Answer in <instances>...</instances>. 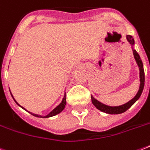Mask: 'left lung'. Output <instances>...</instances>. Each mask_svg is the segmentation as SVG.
Returning <instances> with one entry per match:
<instances>
[{
	"label": "left lung",
	"instance_id": "8db88e82",
	"mask_svg": "<svg viewBox=\"0 0 150 150\" xmlns=\"http://www.w3.org/2000/svg\"><path fill=\"white\" fill-rule=\"evenodd\" d=\"M127 40L129 42L130 44L133 45L134 44V39L132 38V36H127ZM133 54H134V57H135V59L136 62H137L138 65L139 67V71H140V86L139 89L138 91V93L136 94V96L131 100L129 102H128L127 103L124 105H121V106H118V107H110V106H107V105L103 104L102 103L99 102L98 100H96V99H94L93 96H91L92 99V103L95 106V107L97 108L98 110H101V111L104 112V113H107V114H121V113H124L127 110H128L132 106L134 103H135L139 98L141 96L142 91H143V88H144L145 85V73H144V69H143V64H142V60L140 59V57L139 55L137 52L135 51V50H133Z\"/></svg>",
	"mask_w": 150,
	"mask_h": 150
}]
</instances>
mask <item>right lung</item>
I'll list each match as a JSON object with an SVG mask.
<instances>
[{"instance_id":"right-lung-1","label":"right lung","mask_w":150,"mask_h":150,"mask_svg":"<svg viewBox=\"0 0 150 150\" xmlns=\"http://www.w3.org/2000/svg\"><path fill=\"white\" fill-rule=\"evenodd\" d=\"M11 96H12V95H11ZM12 97H13V96H12ZM13 99H14V98H13ZM14 100L15 101V99H14ZM15 102H16V101H15ZM16 103L18 105V103L17 102H16ZM65 105H66V95L64 94L63 100H62V102H61V103H60V104H59L58 106L56 107V108H54V109L51 112H50V114H47V115L44 117H50L54 116V115H56V114H59V113H61V112L64 110V107H65ZM22 108H23V107H22ZM23 109H24V108H23ZM30 114H32V113H30ZM33 114V116H35V117H42V116H40V115H38V114Z\"/></svg>"}]
</instances>
